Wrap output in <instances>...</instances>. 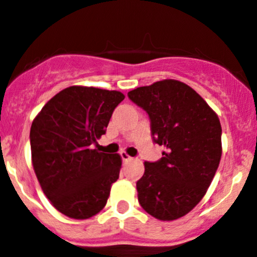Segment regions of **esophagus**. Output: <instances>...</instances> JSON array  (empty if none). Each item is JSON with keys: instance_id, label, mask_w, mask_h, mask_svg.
Instances as JSON below:
<instances>
[{"instance_id": "34e87169", "label": "esophagus", "mask_w": 257, "mask_h": 257, "mask_svg": "<svg viewBox=\"0 0 257 257\" xmlns=\"http://www.w3.org/2000/svg\"><path fill=\"white\" fill-rule=\"evenodd\" d=\"M120 157H121V160H123L124 162H128V161H132V160H133V157L128 156L125 152H121L120 153Z\"/></svg>"}]
</instances>
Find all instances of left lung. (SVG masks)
I'll return each mask as SVG.
<instances>
[{
  "label": "left lung",
  "mask_w": 257,
  "mask_h": 257,
  "mask_svg": "<svg viewBox=\"0 0 257 257\" xmlns=\"http://www.w3.org/2000/svg\"><path fill=\"white\" fill-rule=\"evenodd\" d=\"M128 97L148 114L153 142L166 147L158 161L145 162L138 201L157 219H177L198 204L214 177L222 156L219 119L199 93L176 80L138 87Z\"/></svg>",
  "instance_id": "1"
}]
</instances>
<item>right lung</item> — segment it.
Masks as SVG:
<instances>
[{"label":"right lung","instance_id":"add662e5","mask_svg":"<svg viewBox=\"0 0 257 257\" xmlns=\"http://www.w3.org/2000/svg\"><path fill=\"white\" fill-rule=\"evenodd\" d=\"M119 91L71 86L49 100L30 129L33 167L45 196L62 214L87 219L106 204L119 179V155L93 150L106 133Z\"/></svg>","mask_w":257,"mask_h":257}]
</instances>
